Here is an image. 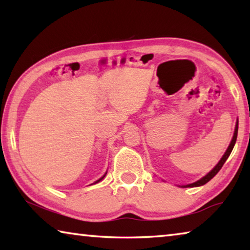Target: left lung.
<instances>
[{
    "label": "left lung",
    "mask_w": 250,
    "mask_h": 250,
    "mask_svg": "<svg viewBox=\"0 0 250 250\" xmlns=\"http://www.w3.org/2000/svg\"><path fill=\"white\" fill-rule=\"evenodd\" d=\"M237 132H238V121H237V124H236V128H235L234 137H232V140H231V142H230V145H229V146H228V149L226 150L225 154L223 155V158L221 159V161H219L217 166L213 168V170H211V171L208 173V174H206L204 177H202L201 180H198L197 182H194V183H192V184L185 185V186H183V188H195V186L204 185V184H206V183H207V182L210 181L211 179H213V177H214L215 175L217 174V173L219 172V170H221V168H222V167L224 166V163L226 162V160L228 159V156H229V154L231 153L232 149H234V146H235L236 140H237Z\"/></svg>",
    "instance_id": "obj_1"
}]
</instances>
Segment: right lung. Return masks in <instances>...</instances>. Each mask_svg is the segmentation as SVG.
<instances>
[{
	"instance_id": "obj_1",
	"label": "right lung",
	"mask_w": 250,
	"mask_h": 250,
	"mask_svg": "<svg viewBox=\"0 0 250 250\" xmlns=\"http://www.w3.org/2000/svg\"><path fill=\"white\" fill-rule=\"evenodd\" d=\"M105 174H107V173H105ZM105 174H104V175H105ZM104 176H103V177H101V179H99V180H98V181H97V182H95V183H98V182H100V181H101V180H103V179H104Z\"/></svg>"
}]
</instances>
